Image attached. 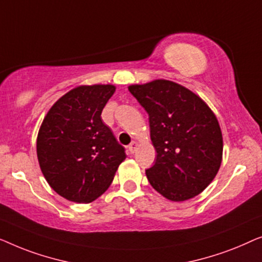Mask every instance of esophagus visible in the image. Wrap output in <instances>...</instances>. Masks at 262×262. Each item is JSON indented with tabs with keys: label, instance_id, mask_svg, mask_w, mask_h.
I'll list each match as a JSON object with an SVG mask.
<instances>
[{
	"label": "esophagus",
	"instance_id": "obj_1",
	"mask_svg": "<svg viewBox=\"0 0 262 262\" xmlns=\"http://www.w3.org/2000/svg\"><path fill=\"white\" fill-rule=\"evenodd\" d=\"M136 148H138V143H136L135 141H133L129 146H128V150H129V153L133 154L136 150Z\"/></svg>",
	"mask_w": 262,
	"mask_h": 262
}]
</instances>
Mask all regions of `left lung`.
<instances>
[{
	"mask_svg": "<svg viewBox=\"0 0 262 262\" xmlns=\"http://www.w3.org/2000/svg\"><path fill=\"white\" fill-rule=\"evenodd\" d=\"M128 90L148 114L157 152L156 163L146 169L150 185L173 202L200 194L222 163V132L215 114L196 94L171 80Z\"/></svg>",
	"mask_w": 262,
	"mask_h": 262,
	"instance_id": "1",
	"label": "left lung"
}]
</instances>
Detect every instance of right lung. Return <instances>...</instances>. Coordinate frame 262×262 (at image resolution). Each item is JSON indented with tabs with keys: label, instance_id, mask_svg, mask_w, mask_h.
Wrapping results in <instances>:
<instances>
[{
	"label": "right lung",
	"instance_id": "obj_1",
	"mask_svg": "<svg viewBox=\"0 0 262 262\" xmlns=\"http://www.w3.org/2000/svg\"><path fill=\"white\" fill-rule=\"evenodd\" d=\"M115 86L80 85L65 94L43 119L36 140L40 168L58 194L90 203L112 184L126 152L101 114Z\"/></svg>",
	"mask_w": 262,
	"mask_h": 262
}]
</instances>
